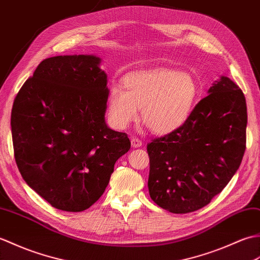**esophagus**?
<instances>
[{
  "mask_svg": "<svg viewBox=\"0 0 260 260\" xmlns=\"http://www.w3.org/2000/svg\"><path fill=\"white\" fill-rule=\"evenodd\" d=\"M131 146L134 148H140L142 146V141L140 139H138V138H132Z\"/></svg>",
  "mask_w": 260,
  "mask_h": 260,
  "instance_id": "34e87169",
  "label": "esophagus"
}]
</instances>
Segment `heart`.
Returning a JSON list of instances; mask_svg holds the SVG:
<instances>
[{"label": "heart", "mask_w": 260, "mask_h": 260, "mask_svg": "<svg viewBox=\"0 0 260 260\" xmlns=\"http://www.w3.org/2000/svg\"><path fill=\"white\" fill-rule=\"evenodd\" d=\"M199 93L197 79L187 72L166 68L134 72L124 78L123 89L112 86L109 92V119L114 128L126 129L141 108V120L149 130L166 136L191 117Z\"/></svg>", "instance_id": "obj_1"}]
</instances>
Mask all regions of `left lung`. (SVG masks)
Instances as JSON below:
<instances>
[{"label": "left lung", "mask_w": 260, "mask_h": 260, "mask_svg": "<svg viewBox=\"0 0 260 260\" xmlns=\"http://www.w3.org/2000/svg\"><path fill=\"white\" fill-rule=\"evenodd\" d=\"M180 129L147 146L150 197L172 213H188L220 193L243 160L247 106L227 77L212 83Z\"/></svg>", "instance_id": "obj_1"}]
</instances>
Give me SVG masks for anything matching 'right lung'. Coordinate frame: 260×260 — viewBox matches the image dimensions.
<instances>
[{
	"label": "right lung",
	"mask_w": 260,
	"mask_h": 260,
	"mask_svg": "<svg viewBox=\"0 0 260 260\" xmlns=\"http://www.w3.org/2000/svg\"><path fill=\"white\" fill-rule=\"evenodd\" d=\"M100 63L86 54L45 59L13 103L17 168L28 187L60 210L90 208L131 147L128 136L106 123L109 89Z\"/></svg>",
	"instance_id": "add662e5"
}]
</instances>
